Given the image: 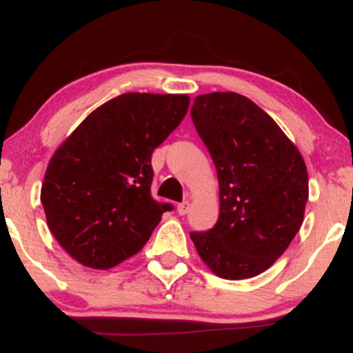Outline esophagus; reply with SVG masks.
<instances>
[{
  "label": "esophagus",
  "mask_w": 353,
  "mask_h": 353,
  "mask_svg": "<svg viewBox=\"0 0 353 353\" xmlns=\"http://www.w3.org/2000/svg\"><path fill=\"white\" fill-rule=\"evenodd\" d=\"M189 209H190L189 201H184L181 202V204H177V214H179V216H185V214L189 212Z\"/></svg>",
  "instance_id": "esophagus-1"
}]
</instances>
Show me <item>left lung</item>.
Segmentation results:
<instances>
[{
    "label": "left lung",
    "mask_w": 353,
    "mask_h": 353,
    "mask_svg": "<svg viewBox=\"0 0 353 353\" xmlns=\"http://www.w3.org/2000/svg\"><path fill=\"white\" fill-rule=\"evenodd\" d=\"M190 117L216 164L221 201L217 224L190 239L219 277H255L285 252L303 222L309 176L302 154L237 92L197 96Z\"/></svg>",
    "instance_id": "left-lung-1"
}]
</instances>
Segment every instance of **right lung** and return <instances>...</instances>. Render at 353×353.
<instances>
[{
  "label": "right lung",
  "mask_w": 353,
  "mask_h": 353,
  "mask_svg": "<svg viewBox=\"0 0 353 353\" xmlns=\"http://www.w3.org/2000/svg\"><path fill=\"white\" fill-rule=\"evenodd\" d=\"M188 94L125 92L52 154L41 185L48 228L79 264L111 269L143 249L171 204L151 196L152 151L184 119Z\"/></svg>",
  "instance_id": "obj_1"
}]
</instances>
